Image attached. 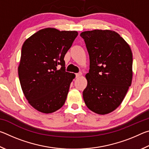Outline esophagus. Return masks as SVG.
<instances>
[{"mask_svg": "<svg viewBox=\"0 0 149 149\" xmlns=\"http://www.w3.org/2000/svg\"><path fill=\"white\" fill-rule=\"evenodd\" d=\"M82 75V73L81 72H79V73H77L76 74V77H79Z\"/></svg>", "mask_w": 149, "mask_h": 149, "instance_id": "esophagus-1", "label": "esophagus"}]
</instances>
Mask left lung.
I'll return each mask as SVG.
<instances>
[{"label":"left lung","mask_w":149,"mask_h":149,"mask_svg":"<svg viewBox=\"0 0 149 149\" xmlns=\"http://www.w3.org/2000/svg\"><path fill=\"white\" fill-rule=\"evenodd\" d=\"M89 55L85 104L98 114H107L122 104L133 77V57L129 44L114 31L95 29L80 34Z\"/></svg>","instance_id":"1"}]
</instances>
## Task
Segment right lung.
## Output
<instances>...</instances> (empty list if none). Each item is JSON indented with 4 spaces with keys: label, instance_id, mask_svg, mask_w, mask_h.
<instances>
[{
    "label": "right lung",
    "instance_id": "add662e5",
    "mask_svg": "<svg viewBox=\"0 0 149 149\" xmlns=\"http://www.w3.org/2000/svg\"><path fill=\"white\" fill-rule=\"evenodd\" d=\"M76 31L47 27L27 38L18 65L25 97L35 110L50 114L64 104L75 75L65 71L64 58L77 36ZM62 67L57 70V65Z\"/></svg>",
    "mask_w": 149,
    "mask_h": 149
}]
</instances>
